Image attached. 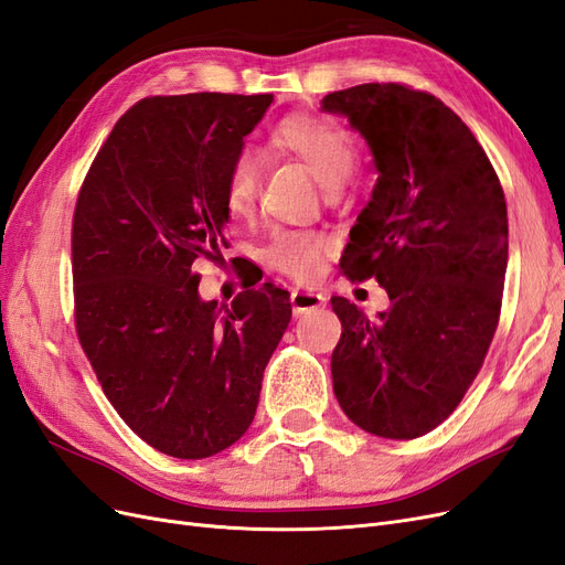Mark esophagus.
<instances>
[{
	"label": "esophagus",
	"mask_w": 565,
	"mask_h": 565,
	"mask_svg": "<svg viewBox=\"0 0 565 565\" xmlns=\"http://www.w3.org/2000/svg\"><path fill=\"white\" fill-rule=\"evenodd\" d=\"M324 303V297L318 292H306V289H295L292 292V311L295 316H306Z\"/></svg>",
	"instance_id": "1"
}]
</instances>
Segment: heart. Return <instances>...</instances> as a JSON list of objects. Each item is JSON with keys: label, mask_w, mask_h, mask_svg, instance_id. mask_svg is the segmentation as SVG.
<instances>
[{"label": "heart", "mask_w": 565, "mask_h": 565, "mask_svg": "<svg viewBox=\"0 0 565 565\" xmlns=\"http://www.w3.org/2000/svg\"><path fill=\"white\" fill-rule=\"evenodd\" d=\"M270 141L276 148L299 158L311 169L313 177L328 188L330 193L339 191L358 169V143L347 127L332 119L297 115L287 117L273 129ZM259 188V158L249 150H243L231 162L226 177V210L235 218L252 214ZM332 252L328 237L313 231H282L273 235L266 245V262L295 280H313L324 256Z\"/></svg>", "instance_id": "heart-1"}]
</instances>
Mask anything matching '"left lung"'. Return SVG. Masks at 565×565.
<instances>
[{
  "label": "left lung",
  "instance_id": "obj_1",
  "mask_svg": "<svg viewBox=\"0 0 565 565\" xmlns=\"http://www.w3.org/2000/svg\"><path fill=\"white\" fill-rule=\"evenodd\" d=\"M320 108L349 117L380 174L339 266L351 280L377 278L391 301L370 320L332 297L344 328L334 396L367 434L409 440L452 415L498 330L504 191L469 127L431 94L372 82Z\"/></svg>",
  "mask_w": 565,
  "mask_h": 565
}]
</instances>
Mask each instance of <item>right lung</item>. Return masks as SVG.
Here are the masks:
<instances>
[{
    "label": "right lung",
    "instance_id": "1",
    "mask_svg": "<svg viewBox=\"0 0 565 565\" xmlns=\"http://www.w3.org/2000/svg\"><path fill=\"white\" fill-rule=\"evenodd\" d=\"M270 94L152 96L117 119L73 218L79 344L117 415L156 450L204 459L249 429L292 318L264 282L231 306L198 292L226 245V177Z\"/></svg>",
    "mask_w": 565,
    "mask_h": 565
}]
</instances>
